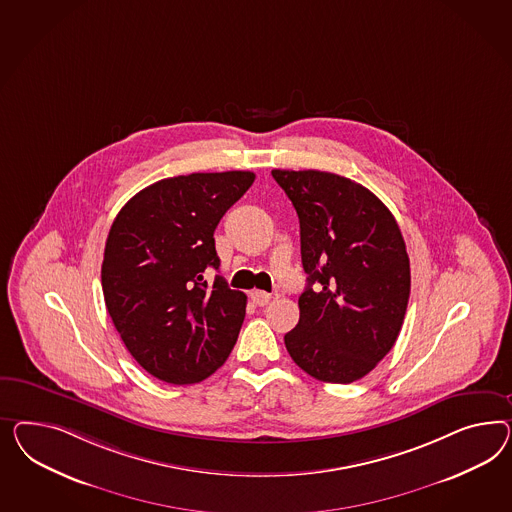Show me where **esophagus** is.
Listing matches in <instances>:
<instances>
[{"instance_id": "1", "label": "esophagus", "mask_w": 512, "mask_h": 512, "mask_svg": "<svg viewBox=\"0 0 512 512\" xmlns=\"http://www.w3.org/2000/svg\"><path fill=\"white\" fill-rule=\"evenodd\" d=\"M270 294L264 291H253L251 292V300H253V304L259 305V307H264V305H268L270 302Z\"/></svg>"}]
</instances>
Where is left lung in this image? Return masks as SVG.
<instances>
[{"label": "left lung", "instance_id": "left-lung-1", "mask_svg": "<svg viewBox=\"0 0 512 512\" xmlns=\"http://www.w3.org/2000/svg\"><path fill=\"white\" fill-rule=\"evenodd\" d=\"M300 218L307 287L285 335L294 363L320 382L350 384L393 348L410 298V259L389 208L335 173L274 169ZM315 282L321 287L312 289Z\"/></svg>", "mask_w": 512, "mask_h": 512}]
</instances>
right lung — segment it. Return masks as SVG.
Segmentation results:
<instances>
[{
    "mask_svg": "<svg viewBox=\"0 0 512 512\" xmlns=\"http://www.w3.org/2000/svg\"><path fill=\"white\" fill-rule=\"evenodd\" d=\"M251 171L192 173L158 180L111 223L102 291L132 358L167 384L205 380L229 358L246 315V294L216 276L214 231L248 192Z\"/></svg>",
    "mask_w": 512,
    "mask_h": 512,
    "instance_id": "obj_1",
    "label": "right lung"
}]
</instances>
